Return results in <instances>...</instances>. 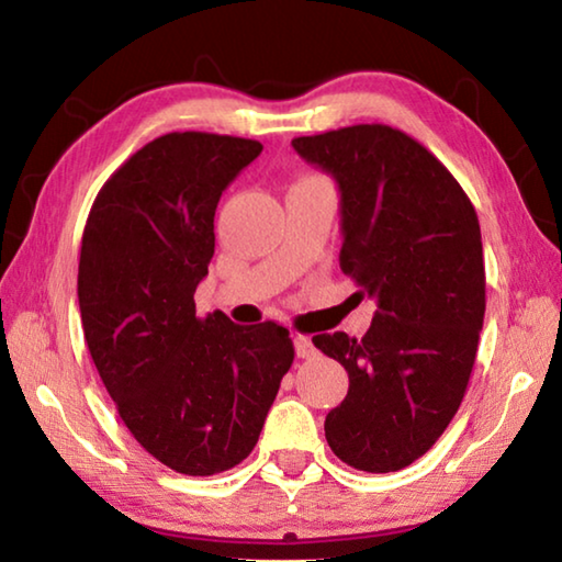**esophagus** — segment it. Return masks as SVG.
Returning a JSON list of instances; mask_svg holds the SVG:
<instances>
[{"mask_svg":"<svg viewBox=\"0 0 562 562\" xmlns=\"http://www.w3.org/2000/svg\"><path fill=\"white\" fill-rule=\"evenodd\" d=\"M294 351H297L300 359H315L317 357V347L307 335H297L294 337Z\"/></svg>","mask_w":562,"mask_h":562,"instance_id":"34e87169","label":"esophagus"}]
</instances>
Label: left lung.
Returning a JSON list of instances; mask_svg holds the SVG:
<instances>
[{
    "label": "left lung",
    "instance_id": "8db88e82",
    "mask_svg": "<svg viewBox=\"0 0 562 562\" xmlns=\"http://www.w3.org/2000/svg\"><path fill=\"white\" fill-rule=\"evenodd\" d=\"M341 193L339 268L376 300L367 335H315L349 374L325 422L351 469H406L439 441L463 402L486 315L479 215L449 168L384 123L292 138Z\"/></svg>",
    "mask_w": 562,
    "mask_h": 562
}]
</instances>
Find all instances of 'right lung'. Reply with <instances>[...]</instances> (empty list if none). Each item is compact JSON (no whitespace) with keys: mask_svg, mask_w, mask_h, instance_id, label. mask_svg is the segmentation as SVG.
Returning <instances> with one entry per match:
<instances>
[{"mask_svg":"<svg viewBox=\"0 0 562 562\" xmlns=\"http://www.w3.org/2000/svg\"><path fill=\"white\" fill-rule=\"evenodd\" d=\"M260 150L221 133L158 136L103 183L83 227L79 310L93 364L133 439L186 475L250 456L294 359L288 327L201 317L193 300L217 201Z\"/></svg>","mask_w":562,"mask_h":562,"instance_id":"right-lung-1","label":"right lung"}]
</instances>
